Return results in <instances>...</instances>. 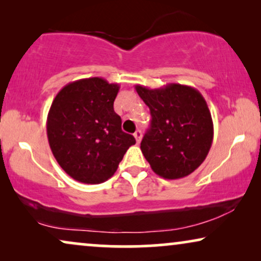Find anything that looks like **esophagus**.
Returning <instances> with one entry per match:
<instances>
[{
	"instance_id": "obj_1",
	"label": "esophagus",
	"mask_w": 261,
	"mask_h": 261,
	"mask_svg": "<svg viewBox=\"0 0 261 261\" xmlns=\"http://www.w3.org/2000/svg\"><path fill=\"white\" fill-rule=\"evenodd\" d=\"M134 138H135V140H137V142L139 144V142L141 141V138H142V133H141V130L140 129H138L137 132H135L134 133Z\"/></svg>"
}]
</instances>
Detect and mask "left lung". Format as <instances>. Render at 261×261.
<instances>
[{
	"mask_svg": "<svg viewBox=\"0 0 261 261\" xmlns=\"http://www.w3.org/2000/svg\"><path fill=\"white\" fill-rule=\"evenodd\" d=\"M151 112L141 152L158 176L178 179L194 172L208 155L214 124L208 105L195 88L177 83L160 89L135 85Z\"/></svg>",
	"mask_w": 261,
	"mask_h": 261,
	"instance_id": "8db88e82",
	"label": "left lung"
}]
</instances>
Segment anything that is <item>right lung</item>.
<instances>
[{"label": "right lung", "mask_w": 261, "mask_h": 261, "mask_svg": "<svg viewBox=\"0 0 261 261\" xmlns=\"http://www.w3.org/2000/svg\"><path fill=\"white\" fill-rule=\"evenodd\" d=\"M119 89L103 78H84L65 85L53 99L46 123L48 144L74 180L99 184L109 179L135 144L114 112Z\"/></svg>", "instance_id": "right-lung-1"}]
</instances>
